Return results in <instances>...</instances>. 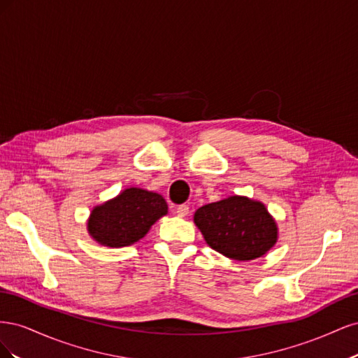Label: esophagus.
Instances as JSON below:
<instances>
[{"mask_svg": "<svg viewBox=\"0 0 358 358\" xmlns=\"http://www.w3.org/2000/svg\"><path fill=\"white\" fill-rule=\"evenodd\" d=\"M176 213H178V216H180V218H185V216H188V213H189V208L187 204H180L176 209Z\"/></svg>", "mask_w": 358, "mask_h": 358, "instance_id": "34e87169", "label": "esophagus"}]
</instances>
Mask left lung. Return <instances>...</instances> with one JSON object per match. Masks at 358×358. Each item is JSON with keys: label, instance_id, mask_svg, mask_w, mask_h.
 Listing matches in <instances>:
<instances>
[{"label": "left lung", "instance_id": "left-lung-1", "mask_svg": "<svg viewBox=\"0 0 358 358\" xmlns=\"http://www.w3.org/2000/svg\"><path fill=\"white\" fill-rule=\"evenodd\" d=\"M206 243L236 262L266 255L278 242V224L266 204L246 196H230L201 206L194 213Z\"/></svg>", "mask_w": 358, "mask_h": 358}]
</instances>
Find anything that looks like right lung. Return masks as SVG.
I'll use <instances>...</instances> for the list:
<instances>
[{
	"instance_id": "obj_1",
	"label": "right lung",
	"mask_w": 358,
	"mask_h": 358,
	"mask_svg": "<svg viewBox=\"0 0 358 358\" xmlns=\"http://www.w3.org/2000/svg\"><path fill=\"white\" fill-rule=\"evenodd\" d=\"M167 212L169 206L158 192L129 187L92 208L86 230L101 246H129L143 239L150 227Z\"/></svg>"
}]
</instances>
